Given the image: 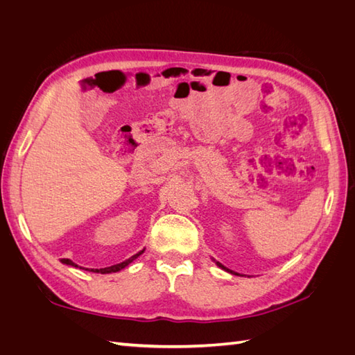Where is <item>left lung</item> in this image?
Instances as JSON below:
<instances>
[{
    "label": "left lung",
    "mask_w": 355,
    "mask_h": 355,
    "mask_svg": "<svg viewBox=\"0 0 355 355\" xmlns=\"http://www.w3.org/2000/svg\"><path fill=\"white\" fill-rule=\"evenodd\" d=\"M216 266L218 267H221L223 270H225V271H229V273H232V275H238V273H235V271H232V270H229V268H225L224 266H223V263H220V262H216Z\"/></svg>",
    "instance_id": "1"
}]
</instances>
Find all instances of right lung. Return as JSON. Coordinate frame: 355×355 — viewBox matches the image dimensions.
<instances>
[{
  "label": "right lung",
  "mask_w": 355,
  "mask_h": 355,
  "mask_svg": "<svg viewBox=\"0 0 355 355\" xmlns=\"http://www.w3.org/2000/svg\"><path fill=\"white\" fill-rule=\"evenodd\" d=\"M145 252V250H141V252H139V253H135L134 256H131L130 259H126V261H123V262H120V263H116V266H111V267H105V268H92L89 271H93V273H101V275H107V273H116V271H120L122 268H125L126 266H130V263L134 261V259H137L139 256ZM61 262L62 263H67V266H71V267H76V268H82V267H79L78 263H74L73 261H70V259H61ZM85 270H88V268H85Z\"/></svg>",
  "instance_id": "add662e5"
}]
</instances>
